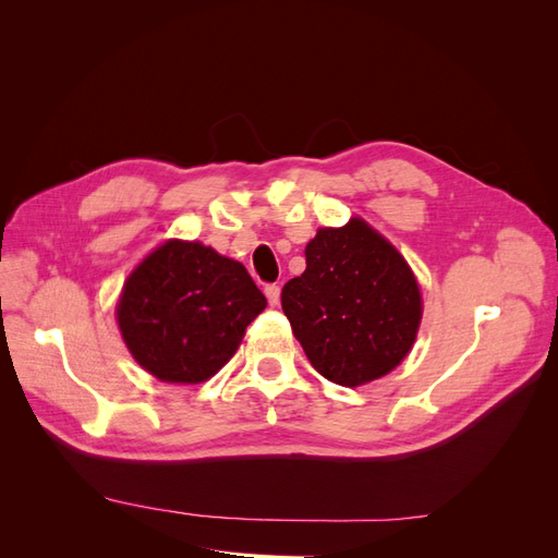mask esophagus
I'll use <instances>...</instances> for the list:
<instances>
[{"label":"esophagus","mask_w":558,"mask_h":558,"mask_svg":"<svg viewBox=\"0 0 558 558\" xmlns=\"http://www.w3.org/2000/svg\"><path fill=\"white\" fill-rule=\"evenodd\" d=\"M265 295H267L269 305L277 307V305H279V298H281V289H279L277 283H267V286H265Z\"/></svg>","instance_id":"obj_1"}]
</instances>
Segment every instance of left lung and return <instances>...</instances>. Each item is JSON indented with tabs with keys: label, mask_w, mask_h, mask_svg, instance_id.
Masks as SVG:
<instances>
[{
	"label": "left lung",
	"mask_w": 558,
	"mask_h": 558,
	"mask_svg": "<svg viewBox=\"0 0 558 558\" xmlns=\"http://www.w3.org/2000/svg\"><path fill=\"white\" fill-rule=\"evenodd\" d=\"M305 258V272L283 286L281 307L316 373L340 386L391 373L410 353L424 312L398 248L351 218L320 228Z\"/></svg>",
	"instance_id": "8db88e82"
}]
</instances>
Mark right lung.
Listing matches in <instances>:
<instances>
[{
	"label": "right lung",
	"mask_w": 558,
	"mask_h": 558,
	"mask_svg": "<svg viewBox=\"0 0 558 558\" xmlns=\"http://www.w3.org/2000/svg\"><path fill=\"white\" fill-rule=\"evenodd\" d=\"M267 307L246 267L199 242L170 240L134 267L118 328L146 373L170 384L214 377Z\"/></svg>",
	"instance_id": "add662e5"
}]
</instances>
